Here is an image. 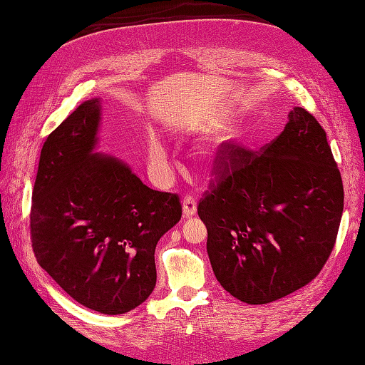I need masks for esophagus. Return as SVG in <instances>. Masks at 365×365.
<instances>
[{"label": "esophagus", "instance_id": "34e87169", "mask_svg": "<svg viewBox=\"0 0 365 365\" xmlns=\"http://www.w3.org/2000/svg\"><path fill=\"white\" fill-rule=\"evenodd\" d=\"M197 212V200L195 197L187 195L182 200V214L184 217H192Z\"/></svg>", "mask_w": 365, "mask_h": 365}]
</instances>
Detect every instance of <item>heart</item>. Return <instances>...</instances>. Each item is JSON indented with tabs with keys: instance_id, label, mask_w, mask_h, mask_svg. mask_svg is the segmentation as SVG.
I'll return each instance as SVG.
<instances>
[{
	"instance_id": "obj_1",
	"label": "heart",
	"mask_w": 365,
	"mask_h": 365,
	"mask_svg": "<svg viewBox=\"0 0 365 365\" xmlns=\"http://www.w3.org/2000/svg\"><path fill=\"white\" fill-rule=\"evenodd\" d=\"M151 168L158 178H165L168 173V153L162 141L154 137L151 140Z\"/></svg>"
}]
</instances>
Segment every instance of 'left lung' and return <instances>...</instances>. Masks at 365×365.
Wrapping results in <instances>:
<instances>
[{
    "label": "left lung",
    "mask_w": 365,
    "mask_h": 365,
    "mask_svg": "<svg viewBox=\"0 0 365 365\" xmlns=\"http://www.w3.org/2000/svg\"><path fill=\"white\" fill-rule=\"evenodd\" d=\"M262 153L222 143L198 203L215 277L247 304L272 302L314 280L344 212L340 170L307 110L289 111L284 132Z\"/></svg>",
    "instance_id": "left-lung-1"
}]
</instances>
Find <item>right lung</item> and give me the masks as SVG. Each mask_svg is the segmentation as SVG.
<instances>
[{
    "mask_svg": "<svg viewBox=\"0 0 365 365\" xmlns=\"http://www.w3.org/2000/svg\"><path fill=\"white\" fill-rule=\"evenodd\" d=\"M99 99L42 146L29 214L37 263L72 299L106 315L138 307L155 287L154 250L181 219L178 193L153 190L115 158L93 154Z\"/></svg>",
    "mask_w": 365,
    "mask_h": 365,
    "instance_id": "1",
    "label": "right lung"
}]
</instances>
